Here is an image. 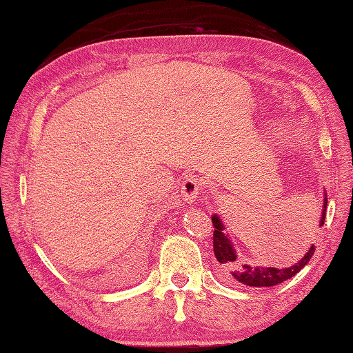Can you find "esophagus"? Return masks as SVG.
Here are the masks:
<instances>
[{
    "mask_svg": "<svg viewBox=\"0 0 353 353\" xmlns=\"http://www.w3.org/2000/svg\"><path fill=\"white\" fill-rule=\"evenodd\" d=\"M200 181L195 176H186V180L181 184V197L186 203H194L200 192Z\"/></svg>",
    "mask_w": 353,
    "mask_h": 353,
    "instance_id": "esophagus-1",
    "label": "esophagus"
}]
</instances>
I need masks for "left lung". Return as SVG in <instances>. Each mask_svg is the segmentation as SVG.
Instances as JSON below:
<instances>
[{
    "label": "left lung",
    "mask_w": 353,
    "mask_h": 353,
    "mask_svg": "<svg viewBox=\"0 0 353 353\" xmlns=\"http://www.w3.org/2000/svg\"><path fill=\"white\" fill-rule=\"evenodd\" d=\"M327 195H325L323 200V210H322V218L317 222V227H322L325 222V211H327ZM213 221V251L216 260L221 263V270L224 273V278L230 283L235 284H243L249 287H271L276 284L284 283V281L294 278V276L305 268V265L311 260L314 254V245L309 248V251L305 254L300 262L287 268H273V267H252V265L241 263L240 259L236 256V251L232 246L230 236H227L224 233V224L218 218V216H213L211 218Z\"/></svg>",
    "instance_id": "obj_1"
}]
</instances>
